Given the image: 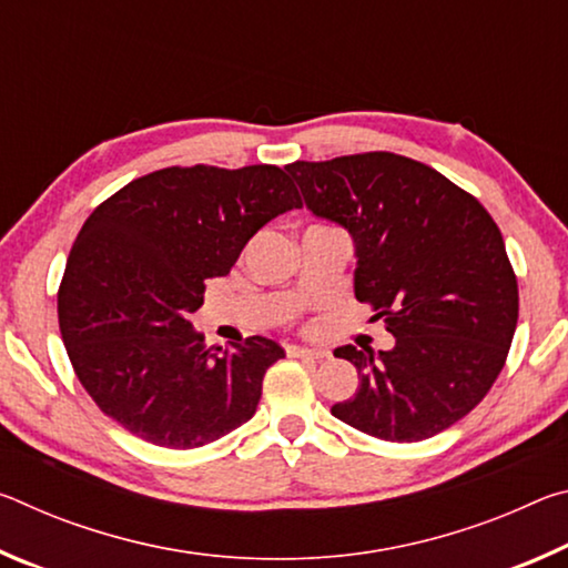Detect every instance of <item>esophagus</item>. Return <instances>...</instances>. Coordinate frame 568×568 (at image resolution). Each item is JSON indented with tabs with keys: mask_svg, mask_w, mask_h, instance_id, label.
<instances>
[{
	"mask_svg": "<svg viewBox=\"0 0 568 568\" xmlns=\"http://www.w3.org/2000/svg\"><path fill=\"white\" fill-rule=\"evenodd\" d=\"M287 355H291V358H313V361H321V358H328V351L303 348V345H287Z\"/></svg>",
	"mask_w": 568,
	"mask_h": 568,
	"instance_id": "34e87169",
	"label": "esophagus"
}]
</instances>
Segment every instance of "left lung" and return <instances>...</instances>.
Segmentation results:
<instances>
[{
  "mask_svg": "<svg viewBox=\"0 0 568 568\" xmlns=\"http://www.w3.org/2000/svg\"><path fill=\"white\" fill-rule=\"evenodd\" d=\"M315 217L355 245L353 287L396 345L335 348L358 371L331 413L383 440L413 444L474 410L501 373L518 285L501 230L474 195L393 152L287 165Z\"/></svg>",
  "mask_w": 568,
  "mask_h": 568,
  "instance_id": "8db88e82",
  "label": "left lung"
}]
</instances>
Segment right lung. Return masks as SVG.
I'll return each instance as SVG.
<instances>
[{
    "label": "right lung",
    "instance_id": "right-lung-1",
    "mask_svg": "<svg viewBox=\"0 0 568 568\" xmlns=\"http://www.w3.org/2000/svg\"><path fill=\"white\" fill-rule=\"evenodd\" d=\"M301 207L275 165L165 168L132 180L88 217L57 295L77 378L104 416L148 444L200 448L253 418L285 351L253 335L205 348L190 315L250 237Z\"/></svg>",
    "mask_w": 568,
    "mask_h": 568
}]
</instances>
